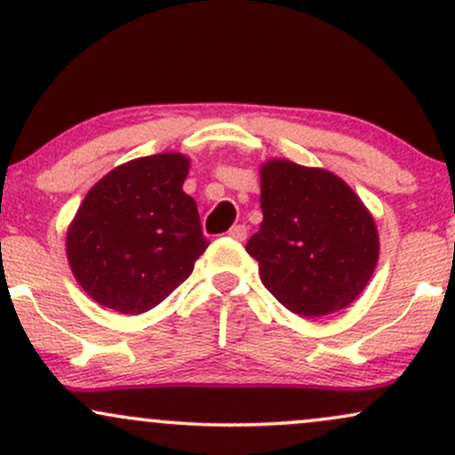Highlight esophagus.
I'll return each instance as SVG.
<instances>
[{
    "mask_svg": "<svg viewBox=\"0 0 455 455\" xmlns=\"http://www.w3.org/2000/svg\"><path fill=\"white\" fill-rule=\"evenodd\" d=\"M228 237H233L235 242H243L248 237V228L243 224H235V227H231V231H228Z\"/></svg>",
    "mask_w": 455,
    "mask_h": 455,
    "instance_id": "esophagus-1",
    "label": "esophagus"
}]
</instances>
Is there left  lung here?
Masks as SVG:
<instances>
[{
	"label": "left lung",
	"mask_w": 455,
	"mask_h": 455,
	"mask_svg": "<svg viewBox=\"0 0 455 455\" xmlns=\"http://www.w3.org/2000/svg\"><path fill=\"white\" fill-rule=\"evenodd\" d=\"M260 228L245 243L265 289L299 316L357 299L379 260L370 212L338 175L289 160L260 166Z\"/></svg>",
	"instance_id": "8db88e82"
}]
</instances>
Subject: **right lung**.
Here are the masks:
<instances>
[{"instance_id":"1","label":"right lung","mask_w":455,"mask_h":455,"mask_svg":"<svg viewBox=\"0 0 455 455\" xmlns=\"http://www.w3.org/2000/svg\"><path fill=\"white\" fill-rule=\"evenodd\" d=\"M188 169L181 154L137 158L104 175L83 198L66 252L93 301L143 315L192 274L210 242L195 198L181 190Z\"/></svg>"}]
</instances>
